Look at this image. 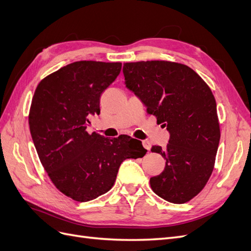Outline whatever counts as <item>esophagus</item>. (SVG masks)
<instances>
[{
  "label": "esophagus",
  "instance_id": "esophagus-1",
  "mask_svg": "<svg viewBox=\"0 0 251 251\" xmlns=\"http://www.w3.org/2000/svg\"><path fill=\"white\" fill-rule=\"evenodd\" d=\"M143 146H144V148L146 150H148V151H150L151 150V144H150V142L149 141H143Z\"/></svg>",
  "mask_w": 251,
  "mask_h": 251
}]
</instances>
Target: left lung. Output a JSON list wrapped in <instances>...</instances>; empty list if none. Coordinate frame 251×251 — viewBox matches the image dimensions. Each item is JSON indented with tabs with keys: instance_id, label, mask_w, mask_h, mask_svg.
<instances>
[{
	"instance_id": "8db88e82",
	"label": "left lung",
	"mask_w": 251,
	"mask_h": 251,
	"mask_svg": "<svg viewBox=\"0 0 251 251\" xmlns=\"http://www.w3.org/2000/svg\"><path fill=\"white\" fill-rule=\"evenodd\" d=\"M126 88L170 132L165 148L151 151L165 159L164 171L150 179L152 190L174 203L202 190L214 169L220 129L211 89L190 67L169 61L125 63Z\"/></svg>"
}]
</instances>
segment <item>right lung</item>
Returning <instances> with one entry per match:
<instances>
[{
  "label": "right lung",
  "instance_id": "right-lung-1",
  "mask_svg": "<svg viewBox=\"0 0 251 251\" xmlns=\"http://www.w3.org/2000/svg\"><path fill=\"white\" fill-rule=\"evenodd\" d=\"M121 68L119 62H74L43 78L34 93L29 125L36 151L54 186L76 201L106 193L121 163L147 152L130 136L87 132L90 117L100 114L102 92Z\"/></svg>",
  "mask_w": 251,
  "mask_h": 251
}]
</instances>
